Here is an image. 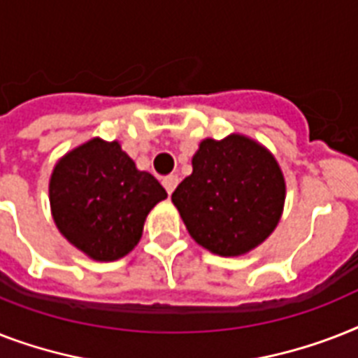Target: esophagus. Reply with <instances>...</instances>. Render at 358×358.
Returning <instances> with one entry per match:
<instances>
[{"label":"esophagus","mask_w":358,"mask_h":358,"mask_svg":"<svg viewBox=\"0 0 358 358\" xmlns=\"http://www.w3.org/2000/svg\"><path fill=\"white\" fill-rule=\"evenodd\" d=\"M162 184H164L165 191L171 194L174 189H176V185H178V176H176V174H169V176H165V178L162 180Z\"/></svg>","instance_id":"1"}]
</instances>
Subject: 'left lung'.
<instances>
[{
    "label": "left lung",
    "instance_id": "obj_1",
    "mask_svg": "<svg viewBox=\"0 0 358 358\" xmlns=\"http://www.w3.org/2000/svg\"><path fill=\"white\" fill-rule=\"evenodd\" d=\"M189 235L219 255L261 245L280 222L285 180L274 156L245 136L204 139L193 173L173 193Z\"/></svg>",
    "mask_w": 358,
    "mask_h": 358
}]
</instances>
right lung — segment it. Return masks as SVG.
I'll use <instances>...</instances> for the list:
<instances>
[{"label":"right lung","mask_w":358,"mask_h":358,"mask_svg":"<svg viewBox=\"0 0 358 358\" xmlns=\"http://www.w3.org/2000/svg\"><path fill=\"white\" fill-rule=\"evenodd\" d=\"M165 196L158 180L136 169L117 141L103 139L66 154L49 184L60 234L95 261L129 254L138 245L149 211Z\"/></svg>","instance_id":"obj_1"}]
</instances>
